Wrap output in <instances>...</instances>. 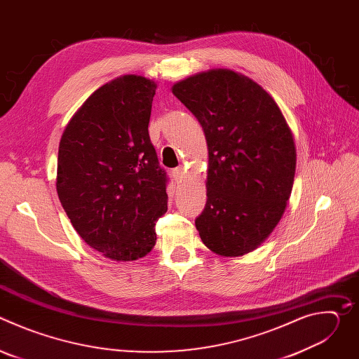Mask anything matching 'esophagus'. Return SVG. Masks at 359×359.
<instances>
[{
  "instance_id": "esophagus-1",
  "label": "esophagus",
  "mask_w": 359,
  "mask_h": 359,
  "mask_svg": "<svg viewBox=\"0 0 359 359\" xmlns=\"http://www.w3.org/2000/svg\"><path fill=\"white\" fill-rule=\"evenodd\" d=\"M172 175H173L175 180H176L177 183H180V182L183 180V177H184V169H183V168H176V169L172 170Z\"/></svg>"
}]
</instances>
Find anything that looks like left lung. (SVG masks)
I'll return each instance as SVG.
<instances>
[{
  "label": "left lung",
  "mask_w": 359,
  "mask_h": 359,
  "mask_svg": "<svg viewBox=\"0 0 359 359\" xmlns=\"http://www.w3.org/2000/svg\"><path fill=\"white\" fill-rule=\"evenodd\" d=\"M196 116L209 149L208 201L196 229L208 248L236 257L259 247L280 222L295 175L292 133L276 100L230 69L172 88Z\"/></svg>",
  "instance_id": "left-lung-1"
}]
</instances>
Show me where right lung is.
Returning a JSON list of instances; mask_svg holds the SVG:
<instances>
[{
  "instance_id": "right-lung-1",
  "label": "right lung",
  "mask_w": 359,
  "mask_h": 359,
  "mask_svg": "<svg viewBox=\"0 0 359 359\" xmlns=\"http://www.w3.org/2000/svg\"><path fill=\"white\" fill-rule=\"evenodd\" d=\"M156 83L119 76L96 89L67 125L57 191L82 240L105 257L133 262L156 243L168 176L149 137Z\"/></svg>"
}]
</instances>
